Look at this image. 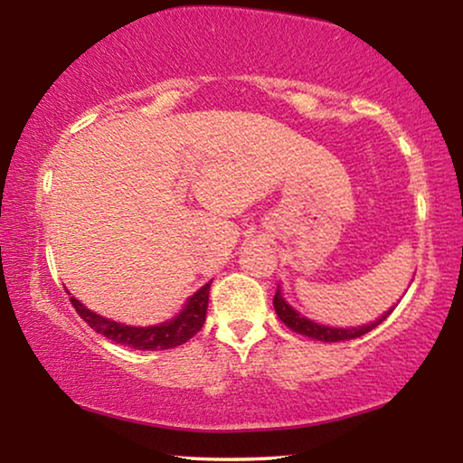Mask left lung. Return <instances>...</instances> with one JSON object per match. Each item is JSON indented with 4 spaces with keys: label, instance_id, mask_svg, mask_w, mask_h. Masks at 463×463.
Segmentation results:
<instances>
[{
    "label": "left lung",
    "instance_id": "left-lung-1",
    "mask_svg": "<svg viewBox=\"0 0 463 463\" xmlns=\"http://www.w3.org/2000/svg\"><path fill=\"white\" fill-rule=\"evenodd\" d=\"M274 309L278 314V318H280L284 325H287L290 331L303 335V337H309V339H316V341H325V344H335V341H347V339H356V337H363L364 333L373 331V328L382 325V322L388 318L392 314L390 307L388 312H385L382 318L369 322V325H363V326H328V325H320V322H316L312 318H306V316L297 312V309L290 306V303L284 299L282 295V287L278 284V290H276V297H274Z\"/></svg>",
    "mask_w": 463,
    "mask_h": 463
}]
</instances>
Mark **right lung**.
<instances>
[{
	"instance_id": "1",
	"label": "right lung",
	"mask_w": 463,
	"mask_h": 463,
	"mask_svg": "<svg viewBox=\"0 0 463 463\" xmlns=\"http://www.w3.org/2000/svg\"><path fill=\"white\" fill-rule=\"evenodd\" d=\"M208 290H211V282H206L204 287L195 290L189 299L183 303L179 314L175 318L160 325H149V326H132L124 325V322L105 318L92 309H88L84 303L71 297V303L81 318L88 322V326L94 328L103 337L116 341L119 345L132 347V350H170L185 344L200 331L202 325L206 320V309H208ZM71 295V293H69Z\"/></svg>"
}]
</instances>
